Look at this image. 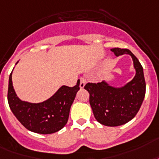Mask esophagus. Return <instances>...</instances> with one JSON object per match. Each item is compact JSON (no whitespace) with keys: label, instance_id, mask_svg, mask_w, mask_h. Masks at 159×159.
I'll return each mask as SVG.
<instances>
[{"label":"esophagus","instance_id":"obj_1","mask_svg":"<svg viewBox=\"0 0 159 159\" xmlns=\"http://www.w3.org/2000/svg\"><path fill=\"white\" fill-rule=\"evenodd\" d=\"M86 85V79L84 78V77H82V78H80V88L82 89Z\"/></svg>","mask_w":159,"mask_h":159}]
</instances>
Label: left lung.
Masks as SVG:
<instances>
[{"instance_id":"obj_1","label":"left lung","mask_w":159,"mask_h":159,"mask_svg":"<svg viewBox=\"0 0 159 159\" xmlns=\"http://www.w3.org/2000/svg\"><path fill=\"white\" fill-rule=\"evenodd\" d=\"M116 56L131 55L135 75L131 82L121 87H113L103 81L87 83L84 88L90 94V104L95 119L108 126L123 125L134 118L140 109L145 95V81L141 64L127 49L113 48Z\"/></svg>"}]
</instances>
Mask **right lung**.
Returning a JSON list of instances; mask_svg holds the SVG:
<instances>
[{
    "mask_svg": "<svg viewBox=\"0 0 159 159\" xmlns=\"http://www.w3.org/2000/svg\"><path fill=\"white\" fill-rule=\"evenodd\" d=\"M12 72L9 78L7 98L17 119L25 128L35 133L45 135L61 130L68 122L70 108L79 91V80L73 87L62 86L48 100L36 104L23 101L17 96L13 86Z\"/></svg>",
    "mask_w": 159,
    "mask_h": 159,
    "instance_id": "obj_1",
    "label": "right lung"
}]
</instances>
